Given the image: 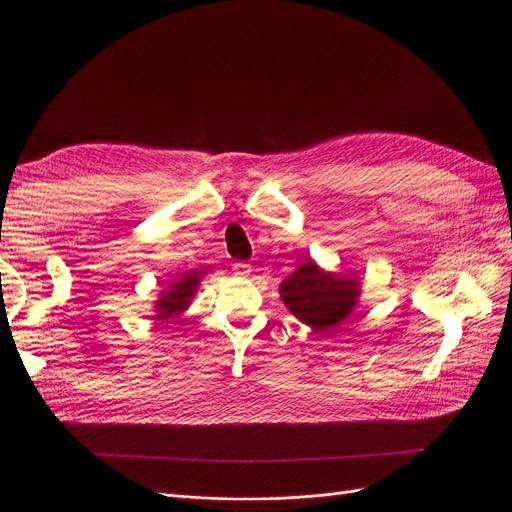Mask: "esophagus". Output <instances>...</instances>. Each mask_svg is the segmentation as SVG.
Masks as SVG:
<instances>
[{"label":"esophagus","instance_id":"1","mask_svg":"<svg viewBox=\"0 0 512 512\" xmlns=\"http://www.w3.org/2000/svg\"><path fill=\"white\" fill-rule=\"evenodd\" d=\"M232 270H234V274L236 276H249L251 272H253V268H251V263H244V261H238V263H234L232 266Z\"/></svg>","mask_w":512,"mask_h":512}]
</instances>
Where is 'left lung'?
Here are the masks:
<instances>
[{"label":"left lung","mask_w":512,"mask_h":512,"mask_svg":"<svg viewBox=\"0 0 512 512\" xmlns=\"http://www.w3.org/2000/svg\"><path fill=\"white\" fill-rule=\"evenodd\" d=\"M361 278L327 272L308 257L280 282V299L310 329L327 333L342 325L358 306Z\"/></svg>","instance_id":"1"}]
</instances>
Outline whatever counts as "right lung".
I'll list each match as a JSON object with an SVG mask.
<instances>
[{
    "mask_svg": "<svg viewBox=\"0 0 512 512\" xmlns=\"http://www.w3.org/2000/svg\"><path fill=\"white\" fill-rule=\"evenodd\" d=\"M204 274H206L204 270H189L170 282V285L154 301V316L151 318L168 320L183 314L189 308V304H192Z\"/></svg>",
    "mask_w": 512,
    "mask_h": 512,
    "instance_id": "1",
    "label": "right lung"
}]
</instances>
